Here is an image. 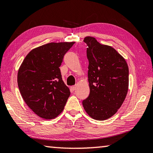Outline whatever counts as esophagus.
Segmentation results:
<instances>
[{
  "label": "esophagus",
  "instance_id": "obj_1",
  "mask_svg": "<svg viewBox=\"0 0 153 153\" xmlns=\"http://www.w3.org/2000/svg\"><path fill=\"white\" fill-rule=\"evenodd\" d=\"M70 88H71V90H72V91H75V90H76V89H77V86H76V85L71 86Z\"/></svg>",
  "mask_w": 153,
  "mask_h": 153
}]
</instances>
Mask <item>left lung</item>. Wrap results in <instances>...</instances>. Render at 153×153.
I'll list each match as a JSON object with an SVG mask.
<instances>
[{
  "label": "left lung",
  "mask_w": 153,
  "mask_h": 153,
  "mask_svg": "<svg viewBox=\"0 0 153 153\" xmlns=\"http://www.w3.org/2000/svg\"><path fill=\"white\" fill-rule=\"evenodd\" d=\"M83 42L88 47L90 93L82 104L91 117L105 120L115 114L126 97L128 68L125 59L112 47L101 44L90 36Z\"/></svg>",
  "instance_id": "8db88e82"
}]
</instances>
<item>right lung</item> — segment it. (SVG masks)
I'll list each match as a JSON object with an SVG mask.
<instances>
[{
  "instance_id": "add662e5",
  "label": "right lung",
  "mask_w": 153,
  "mask_h": 153,
  "mask_svg": "<svg viewBox=\"0 0 153 153\" xmlns=\"http://www.w3.org/2000/svg\"><path fill=\"white\" fill-rule=\"evenodd\" d=\"M74 42L48 43L28 53L18 72L21 95L36 114L52 119L60 114L70 91L63 82L59 66Z\"/></svg>"
}]
</instances>
